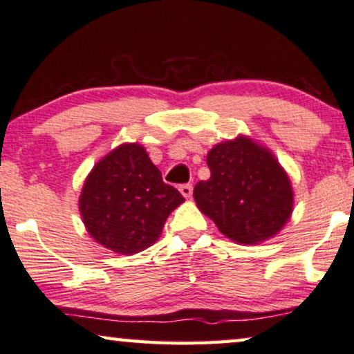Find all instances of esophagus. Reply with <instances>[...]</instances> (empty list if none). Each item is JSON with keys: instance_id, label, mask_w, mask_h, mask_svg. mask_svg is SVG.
Masks as SVG:
<instances>
[{"instance_id": "1", "label": "esophagus", "mask_w": 354, "mask_h": 354, "mask_svg": "<svg viewBox=\"0 0 354 354\" xmlns=\"http://www.w3.org/2000/svg\"><path fill=\"white\" fill-rule=\"evenodd\" d=\"M179 191H181V194L186 198H191V196H192V184H181V186H179Z\"/></svg>"}]
</instances>
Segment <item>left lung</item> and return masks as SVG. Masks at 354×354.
I'll use <instances>...</instances> for the list:
<instances>
[{
    "mask_svg": "<svg viewBox=\"0 0 354 354\" xmlns=\"http://www.w3.org/2000/svg\"><path fill=\"white\" fill-rule=\"evenodd\" d=\"M207 165L212 176L196 184L194 198L231 241L253 245L276 236L288 221L292 183L266 147L237 136L216 144Z\"/></svg>",
    "mask_w": 354,
    "mask_h": 354,
    "instance_id": "8db88e82",
    "label": "left lung"
}]
</instances>
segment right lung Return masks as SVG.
Masks as SVG:
<instances>
[{
  "mask_svg": "<svg viewBox=\"0 0 354 354\" xmlns=\"http://www.w3.org/2000/svg\"><path fill=\"white\" fill-rule=\"evenodd\" d=\"M184 197L149 158L141 144H122L101 158L83 184L78 205L94 241L131 255L160 237L167 218Z\"/></svg>",
  "mask_w": 354,
  "mask_h": 354,
  "instance_id": "obj_1",
  "label": "right lung"
}]
</instances>
